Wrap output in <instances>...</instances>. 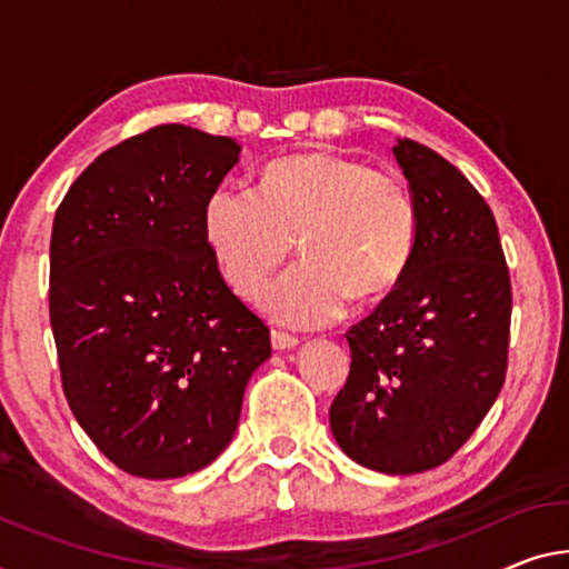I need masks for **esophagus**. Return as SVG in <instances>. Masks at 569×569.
Here are the masks:
<instances>
[{
    "label": "esophagus",
    "mask_w": 569,
    "mask_h": 569,
    "mask_svg": "<svg viewBox=\"0 0 569 569\" xmlns=\"http://www.w3.org/2000/svg\"><path fill=\"white\" fill-rule=\"evenodd\" d=\"M272 346L274 351H292V348L300 346V338L284 333V330H272Z\"/></svg>",
    "instance_id": "obj_1"
}]
</instances>
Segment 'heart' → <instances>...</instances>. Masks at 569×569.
<instances>
[{
	"label": "heart",
	"mask_w": 569,
	"mask_h": 569,
	"mask_svg": "<svg viewBox=\"0 0 569 569\" xmlns=\"http://www.w3.org/2000/svg\"><path fill=\"white\" fill-rule=\"evenodd\" d=\"M206 243L231 290L257 300L292 254L305 261L267 290L277 320L315 328L348 300L376 302L405 279L417 247V206L395 172L336 152L269 162L259 193L223 186L203 211Z\"/></svg>",
	"instance_id": "1"
}]
</instances>
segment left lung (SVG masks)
Wrapping results in <instances>:
<instances>
[{
	"instance_id": "1",
	"label": "left lung",
	"mask_w": 569,
	"mask_h": 569,
	"mask_svg": "<svg viewBox=\"0 0 569 569\" xmlns=\"http://www.w3.org/2000/svg\"><path fill=\"white\" fill-rule=\"evenodd\" d=\"M417 206L405 279L348 330L351 373L330 405L336 442L389 476L450 460L506 379L511 279L491 208L430 147L397 139Z\"/></svg>"
}]
</instances>
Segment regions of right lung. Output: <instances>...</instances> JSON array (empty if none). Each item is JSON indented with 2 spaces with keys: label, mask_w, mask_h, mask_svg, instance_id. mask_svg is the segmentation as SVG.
Here are the masks:
<instances>
[{
  "label": "right lung",
  "mask_w": 569,
  "mask_h": 569,
  "mask_svg": "<svg viewBox=\"0 0 569 569\" xmlns=\"http://www.w3.org/2000/svg\"><path fill=\"white\" fill-rule=\"evenodd\" d=\"M231 137L162 124L111 147L58 206L50 326L71 412L113 466L180 478L221 456L269 328L206 243L208 196L239 162Z\"/></svg>",
  "instance_id": "1"
}]
</instances>
